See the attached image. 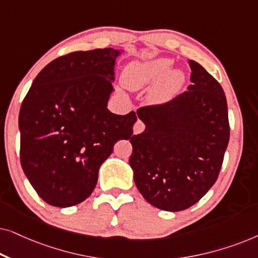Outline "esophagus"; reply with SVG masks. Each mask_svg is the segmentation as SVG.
Wrapping results in <instances>:
<instances>
[{
    "label": "esophagus",
    "mask_w": 258,
    "mask_h": 258,
    "mask_svg": "<svg viewBox=\"0 0 258 258\" xmlns=\"http://www.w3.org/2000/svg\"><path fill=\"white\" fill-rule=\"evenodd\" d=\"M144 130V124L143 122H141L140 119H137V122L134 124V134L135 135H139V134H141Z\"/></svg>",
    "instance_id": "34e87169"
}]
</instances>
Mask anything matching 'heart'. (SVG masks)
I'll list each match as a JSON object with an SVG mask.
<instances>
[{
	"mask_svg": "<svg viewBox=\"0 0 258 258\" xmlns=\"http://www.w3.org/2000/svg\"><path fill=\"white\" fill-rule=\"evenodd\" d=\"M174 62L167 57H157L142 61H134L125 67L123 72V83L132 90H140L157 83L165 79L151 90L153 101H163L176 93L184 82L181 70H171Z\"/></svg>",
	"mask_w": 258,
	"mask_h": 258,
	"instance_id": "obj_1",
	"label": "heart"
}]
</instances>
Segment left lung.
<instances>
[{"label": "left lung", "mask_w": 258, "mask_h": 258, "mask_svg": "<svg viewBox=\"0 0 258 258\" xmlns=\"http://www.w3.org/2000/svg\"><path fill=\"white\" fill-rule=\"evenodd\" d=\"M189 64L188 90L139 109L146 129L130 139L137 189L151 206L172 213L194 206L214 185L230 134L221 84L197 62Z\"/></svg>", "instance_id": "1"}]
</instances>
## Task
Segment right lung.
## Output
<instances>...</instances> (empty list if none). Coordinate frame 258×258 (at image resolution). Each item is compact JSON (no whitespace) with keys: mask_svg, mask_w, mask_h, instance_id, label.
<instances>
[{"mask_svg":"<svg viewBox=\"0 0 258 258\" xmlns=\"http://www.w3.org/2000/svg\"><path fill=\"white\" fill-rule=\"evenodd\" d=\"M122 49L75 51L49 63L20 109L21 165L35 191L52 207L88 199L115 143L129 140L136 114L108 109Z\"/></svg>","mask_w":258,"mask_h":258,"instance_id":"add662e5","label":"right lung"}]
</instances>
